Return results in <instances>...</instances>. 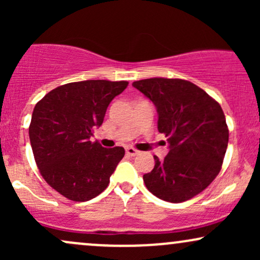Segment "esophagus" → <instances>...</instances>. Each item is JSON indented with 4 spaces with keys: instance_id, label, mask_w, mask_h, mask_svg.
I'll list each match as a JSON object with an SVG mask.
<instances>
[{
    "instance_id": "1",
    "label": "esophagus",
    "mask_w": 260,
    "mask_h": 260,
    "mask_svg": "<svg viewBox=\"0 0 260 260\" xmlns=\"http://www.w3.org/2000/svg\"><path fill=\"white\" fill-rule=\"evenodd\" d=\"M126 154L129 155V156H136V155L139 154V151L136 150V149H134V148L128 147V148H126Z\"/></svg>"
}]
</instances>
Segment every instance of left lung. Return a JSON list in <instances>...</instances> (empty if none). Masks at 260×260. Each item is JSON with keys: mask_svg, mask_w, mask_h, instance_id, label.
I'll list each match as a JSON object with an SVG mask.
<instances>
[{"mask_svg": "<svg viewBox=\"0 0 260 260\" xmlns=\"http://www.w3.org/2000/svg\"><path fill=\"white\" fill-rule=\"evenodd\" d=\"M156 107L157 129L168 137L169 153L143 176L149 192L170 203L199 194L219 175L229 128L219 103L184 79L149 78L132 84Z\"/></svg>", "mask_w": 260, "mask_h": 260, "instance_id": "left-lung-1", "label": "left lung"}]
</instances>
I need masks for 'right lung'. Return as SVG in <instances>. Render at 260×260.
I'll list each match as a JSON object with an SVG mask.
<instances>
[{
	"label": "right lung",
	"instance_id": "right-lung-1",
	"mask_svg": "<svg viewBox=\"0 0 260 260\" xmlns=\"http://www.w3.org/2000/svg\"><path fill=\"white\" fill-rule=\"evenodd\" d=\"M128 82L83 80L57 86L35 105L29 138L44 180L70 201L99 196L124 156L122 147L104 148L90 142L107 106Z\"/></svg>",
	"mask_w": 260,
	"mask_h": 260
}]
</instances>
